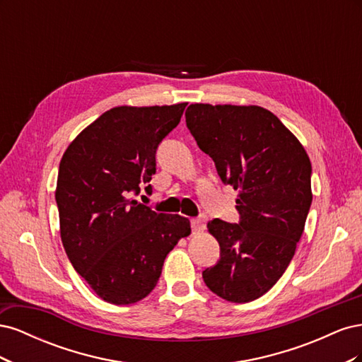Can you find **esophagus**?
I'll return each instance as SVG.
<instances>
[{
  "mask_svg": "<svg viewBox=\"0 0 362 362\" xmlns=\"http://www.w3.org/2000/svg\"><path fill=\"white\" fill-rule=\"evenodd\" d=\"M205 223H206V218H205V217L192 218V229H193L194 233L204 231V229H205Z\"/></svg>",
  "mask_w": 362,
  "mask_h": 362,
  "instance_id": "esophagus-1",
  "label": "esophagus"
}]
</instances>
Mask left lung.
Listing matches in <instances>:
<instances>
[{"instance_id": "8db88e82", "label": "left lung", "mask_w": 362, "mask_h": 362, "mask_svg": "<svg viewBox=\"0 0 362 362\" xmlns=\"http://www.w3.org/2000/svg\"><path fill=\"white\" fill-rule=\"evenodd\" d=\"M185 122L223 184L238 190L240 223L214 218L206 225L221 259L202 278L228 302L255 300L284 275L302 237L313 201L310 157L258 105L190 104Z\"/></svg>"}]
</instances>
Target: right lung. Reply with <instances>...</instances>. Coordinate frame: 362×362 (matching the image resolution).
Listing matches in <instances>:
<instances>
[{
	"label": "right lung",
	"instance_id": "obj_1",
	"mask_svg": "<svg viewBox=\"0 0 362 362\" xmlns=\"http://www.w3.org/2000/svg\"><path fill=\"white\" fill-rule=\"evenodd\" d=\"M185 105L110 108L62 157L56 187L62 243L76 273L108 303L145 299L169 252L192 233L189 218L129 198L156 173V151Z\"/></svg>",
	"mask_w": 362,
	"mask_h": 362
}]
</instances>
